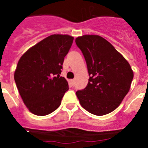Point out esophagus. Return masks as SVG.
<instances>
[{
  "label": "esophagus",
  "mask_w": 148,
  "mask_h": 148,
  "mask_svg": "<svg viewBox=\"0 0 148 148\" xmlns=\"http://www.w3.org/2000/svg\"><path fill=\"white\" fill-rule=\"evenodd\" d=\"M71 83H72V84H73V85H74V84H75V79H72Z\"/></svg>",
  "instance_id": "34e87169"
}]
</instances>
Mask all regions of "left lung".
I'll use <instances>...</instances> for the list:
<instances>
[{
  "mask_svg": "<svg viewBox=\"0 0 148 148\" xmlns=\"http://www.w3.org/2000/svg\"><path fill=\"white\" fill-rule=\"evenodd\" d=\"M87 63L89 82L76 95L83 108L104 116L118 108L129 92L133 72L112 44L99 35H85L75 39Z\"/></svg>",
  "mask_w": 148,
  "mask_h": 148,
  "instance_id": "1",
  "label": "left lung"
}]
</instances>
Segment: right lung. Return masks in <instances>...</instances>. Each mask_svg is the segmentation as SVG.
I'll use <instances>...</instances> for the list:
<instances>
[{"mask_svg":"<svg viewBox=\"0 0 148 148\" xmlns=\"http://www.w3.org/2000/svg\"><path fill=\"white\" fill-rule=\"evenodd\" d=\"M73 39L68 35H52L29 49L18 61L15 82L23 103L33 114L53 113L69 90L60 74Z\"/></svg>","mask_w":148,"mask_h":148,"instance_id":"right-lung-1","label":"right lung"}]
</instances>
